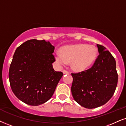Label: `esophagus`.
Returning a JSON list of instances; mask_svg holds the SVG:
<instances>
[{
	"mask_svg": "<svg viewBox=\"0 0 126 126\" xmlns=\"http://www.w3.org/2000/svg\"><path fill=\"white\" fill-rule=\"evenodd\" d=\"M63 73L64 74H69V72H68V71H66V70H65V69H63Z\"/></svg>",
	"mask_w": 126,
	"mask_h": 126,
	"instance_id": "obj_1",
	"label": "esophagus"
}]
</instances>
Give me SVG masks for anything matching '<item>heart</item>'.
<instances>
[{
    "mask_svg": "<svg viewBox=\"0 0 126 126\" xmlns=\"http://www.w3.org/2000/svg\"><path fill=\"white\" fill-rule=\"evenodd\" d=\"M56 60L61 64L71 63V67L77 71H83L91 66L96 60L98 49L94 45L78 44L63 46Z\"/></svg>",
    "mask_w": 126,
    "mask_h": 126,
    "instance_id": "obj_1",
    "label": "heart"
}]
</instances>
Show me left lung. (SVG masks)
<instances>
[{"label": "left lung", "mask_w": 126, "mask_h": 126, "mask_svg": "<svg viewBox=\"0 0 126 126\" xmlns=\"http://www.w3.org/2000/svg\"><path fill=\"white\" fill-rule=\"evenodd\" d=\"M99 54L91 68L71 73V92L74 100L82 106L94 109L106 103L117 85L116 61L106 48L97 44Z\"/></svg>", "instance_id": "left-lung-1"}]
</instances>
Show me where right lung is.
<instances>
[{"mask_svg": "<svg viewBox=\"0 0 126 126\" xmlns=\"http://www.w3.org/2000/svg\"><path fill=\"white\" fill-rule=\"evenodd\" d=\"M54 49L49 41L36 39L27 40L17 48L9 78L14 94L24 103L38 106L53 95L63 76L52 66Z\"/></svg>", "mask_w": 126, "mask_h": 126, "instance_id": "right-lung-1", "label": "right lung"}]
</instances>
